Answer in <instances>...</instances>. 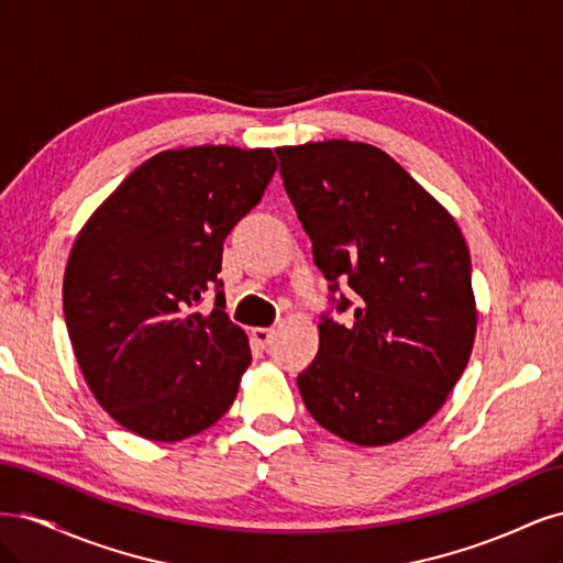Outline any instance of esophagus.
<instances>
[{
    "label": "esophagus",
    "mask_w": 563,
    "mask_h": 563,
    "mask_svg": "<svg viewBox=\"0 0 563 563\" xmlns=\"http://www.w3.org/2000/svg\"><path fill=\"white\" fill-rule=\"evenodd\" d=\"M251 335L261 350H265L272 343V329H253Z\"/></svg>",
    "instance_id": "esophagus-1"
}]
</instances>
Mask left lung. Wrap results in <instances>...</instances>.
Instances as JSON below:
<instances>
[{
    "label": "left lung",
    "mask_w": 563,
    "mask_h": 563,
    "mask_svg": "<svg viewBox=\"0 0 563 563\" xmlns=\"http://www.w3.org/2000/svg\"><path fill=\"white\" fill-rule=\"evenodd\" d=\"M275 152L331 291L300 397L340 439L391 444L439 411L467 366L476 331L467 244L378 147L327 141Z\"/></svg>",
    "instance_id": "8db88e82"
}]
</instances>
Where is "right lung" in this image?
Masks as SVG:
<instances>
[{"label": "right lung", "instance_id": "obj_1", "mask_svg": "<svg viewBox=\"0 0 563 563\" xmlns=\"http://www.w3.org/2000/svg\"><path fill=\"white\" fill-rule=\"evenodd\" d=\"M275 172L267 147L166 150L79 232L65 267V323L93 397L122 428L180 441L228 413L251 347L223 312V242ZM209 292L214 310L203 316Z\"/></svg>", "mask_w": 563, "mask_h": 563}]
</instances>
